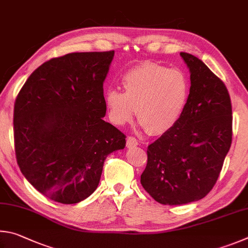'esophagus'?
I'll return each instance as SVG.
<instances>
[{
  "mask_svg": "<svg viewBox=\"0 0 248 248\" xmlns=\"http://www.w3.org/2000/svg\"><path fill=\"white\" fill-rule=\"evenodd\" d=\"M138 145V140H136L135 137L133 136H129L127 137V140H126V146L128 147V148H132V147H135Z\"/></svg>",
  "mask_w": 248,
  "mask_h": 248,
  "instance_id": "esophagus-1",
  "label": "esophagus"
}]
</instances>
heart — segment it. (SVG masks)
I'll return each instance as SVG.
<instances>
[{
    "mask_svg": "<svg viewBox=\"0 0 248 248\" xmlns=\"http://www.w3.org/2000/svg\"><path fill=\"white\" fill-rule=\"evenodd\" d=\"M124 93L108 89L104 93L108 116L113 124L124 125L136 114L140 125L151 134H162L175 125L187 103L188 75L181 68L144 62L122 76Z\"/></svg>",
    "mask_w": 248,
    "mask_h": 248,
    "instance_id": "b5f03b06",
    "label": "heart"
}]
</instances>
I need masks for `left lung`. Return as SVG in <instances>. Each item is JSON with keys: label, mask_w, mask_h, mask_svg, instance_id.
Wrapping results in <instances>:
<instances>
[{"label": "left lung", "mask_w": 248, "mask_h": 248, "mask_svg": "<svg viewBox=\"0 0 248 248\" xmlns=\"http://www.w3.org/2000/svg\"><path fill=\"white\" fill-rule=\"evenodd\" d=\"M190 91L175 125L147 149L142 187L162 205L197 202L214 187L232 142V104L224 82L192 54L181 52Z\"/></svg>", "instance_id": "obj_1"}]
</instances>
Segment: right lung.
<instances>
[{"label":"right lung","mask_w":248,"mask_h":248,"mask_svg":"<svg viewBox=\"0 0 248 248\" xmlns=\"http://www.w3.org/2000/svg\"><path fill=\"white\" fill-rule=\"evenodd\" d=\"M114 51L51 59L28 77L14 106L18 167L51 201L77 203L93 194L108 155L126 136L106 115L103 81Z\"/></svg>","instance_id":"obj_1"}]
</instances>
